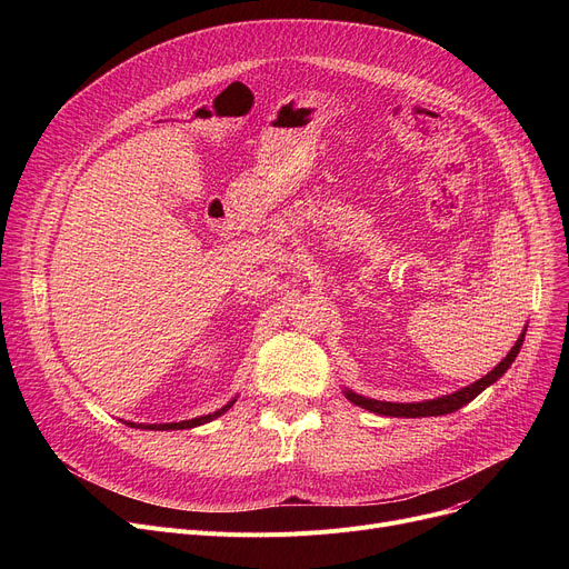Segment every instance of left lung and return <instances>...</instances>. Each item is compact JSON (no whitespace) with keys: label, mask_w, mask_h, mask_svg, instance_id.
I'll use <instances>...</instances> for the list:
<instances>
[{"label":"left lung","mask_w":569,"mask_h":569,"mask_svg":"<svg viewBox=\"0 0 569 569\" xmlns=\"http://www.w3.org/2000/svg\"><path fill=\"white\" fill-rule=\"evenodd\" d=\"M523 337H526V330L519 335L517 343L512 346V350L507 352V357H502V362L493 367V371H489L487 376H482L480 380L470 382L468 387H461V390L452 392V395H445V397H438V399H427V401H417V403H395V401H378V399H369V397H362L357 395L352 390H343L346 399L355 406L360 408H367L369 412H376V415H385V417H438V415H450L459 408H463L466 403H470L477 395L485 392L489 385H493L498 378L505 376V371L512 367V362L517 360V355L523 346Z\"/></svg>","instance_id":"1"}]
</instances>
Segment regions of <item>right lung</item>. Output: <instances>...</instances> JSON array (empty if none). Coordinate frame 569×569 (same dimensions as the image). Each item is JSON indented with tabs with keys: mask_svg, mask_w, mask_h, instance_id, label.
I'll use <instances>...</instances> for the list:
<instances>
[{
	"mask_svg": "<svg viewBox=\"0 0 569 569\" xmlns=\"http://www.w3.org/2000/svg\"><path fill=\"white\" fill-rule=\"evenodd\" d=\"M234 401H237V399L228 401L223 408H219V410H214V412H209V415H200V417H193V420H184V422H166V425H136V422H124V425H129V427H133V429H149V431H177V429H193V427H200V425H207V422L217 420V417H221L226 410H230V408H232V403H234Z\"/></svg>",
	"mask_w": 569,
	"mask_h": 569,
	"instance_id": "add662e5",
	"label": "right lung"
}]
</instances>
